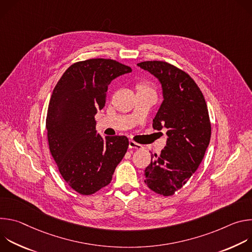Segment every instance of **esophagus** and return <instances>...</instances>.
<instances>
[{"label": "esophagus", "instance_id": "obj_1", "mask_svg": "<svg viewBox=\"0 0 252 252\" xmlns=\"http://www.w3.org/2000/svg\"><path fill=\"white\" fill-rule=\"evenodd\" d=\"M128 148H129V149H135V150H141V149H142V146H141V145H138V143L134 142L133 140H129V141H128Z\"/></svg>", "mask_w": 252, "mask_h": 252}]
</instances>
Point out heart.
I'll return each instance as SVG.
<instances>
[{"label":"heart","instance_id":"1","mask_svg":"<svg viewBox=\"0 0 252 252\" xmlns=\"http://www.w3.org/2000/svg\"><path fill=\"white\" fill-rule=\"evenodd\" d=\"M137 91H150V92H152L151 88L147 84H139L137 86Z\"/></svg>","mask_w":252,"mask_h":252}]
</instances>
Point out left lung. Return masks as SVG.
<instances>
[{
	"instance_id": "8db88e82",
	"label": "left lung",
	"mask_w": 252,
	"mask_h": 252,
	"mask_svg": "<svg viewBox=\"0 0 252 252\" xmlns=\"http://www.w3.org/2000/svg\"><path fill=\"white\" fill-rule=\"evenodd\" d=\"M137 65L161 85L163 100L153 127L167 129L166 146L159 156L152 155L145 170V183L157 193L172 195L195 172L209 145L211 126L206 102L186 71L159 61L142 62Z\"/></svg>"
}]
</instances>
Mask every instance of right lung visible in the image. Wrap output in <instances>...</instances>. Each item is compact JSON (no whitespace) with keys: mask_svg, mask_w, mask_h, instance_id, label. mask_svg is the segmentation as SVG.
I'll use <instances>...</instances> for the list:
<instances>
[{"mask_svg":"<svg viewBox=\"0 0 252 252\" xmlns=\"http://www.w3.org/2000/svg\"><path fill=\"white\" fill-rule=\"evenodd\" d=\"M130 71L114 60H87L71 64L53 91L46 121L50 151L63 178L81 194L109 185L127 151V137L97 133L94 116L109 85Z\"/></svg>","mask_w":252,"mask_h":252,"instance_id":"right-lung-1","label":"right lung"}]
</instances>
